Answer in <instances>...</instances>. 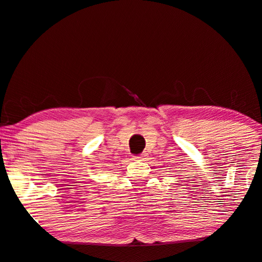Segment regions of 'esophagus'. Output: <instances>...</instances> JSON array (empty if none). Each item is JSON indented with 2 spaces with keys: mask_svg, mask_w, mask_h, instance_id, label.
<instances>
[{
  "mask_svg": "<svg viewBox=\"0 0 262 262\" xmlns=\"http://www.w3.org/2000/svg\"><path fill=\"white\" fill-rule=\"evenodd\" d=\"M143 155H141V156H134L133 157V160H143Z\"/></svg>",
  "mask_w": 262,
  "mask_h": 262,
  "instance_id": "obj_1",
  "label": "esophagus"
}]
</instances>
